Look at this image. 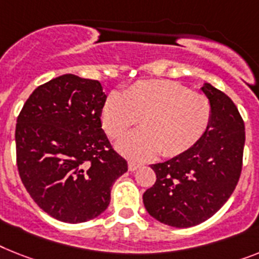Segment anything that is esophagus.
<instances>
[{
  "label": "esophagus",
  "instance_id": "obj_1",
  "mask_svg": "<svg viewBox=\"0 0 259 259\" xmlns=\"http://www.w3.org/2000/svg\"><path fill=\"white\" fill-rule=\"evenodd\" d=\"M138 168H140V164L136 163V161H128V169L131 170V172L136 170Z\"/></svg>",
  "mask_w": 259,
  "mask_h": 259
}]
</instances>
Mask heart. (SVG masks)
Wrapping results in <instances>:
<instances>
[{
  "mask_svg": "<svg viewBox=\"0 0 259 259\" xmlns=\"http://www.w3.org/2000/svg\"><path fill=\"white\" fill-rule=\"evenodd\" d=\"M142 128L117 143V151L134 160H147L161 151L166 157L187 152L210 127L213 107L204 94L192 93L172 80H140L124 94L111 93L100 110L104 131L112 139L139 121Z\"/></svg>",
  "mask_w": 259,
  "mask_h": 259,
  "instance_id": "obj_1",
  "label": "heart"
}]
</instances>
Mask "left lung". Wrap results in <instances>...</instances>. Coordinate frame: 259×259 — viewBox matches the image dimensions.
Segmentation results:
<instances>
[{
    "mask_svg": "<svg viewBox=\"0 0 259 259\" xmlns=\"http://www.w3.org/2000/svg\"><path fill=\"white\" fill-rule=\"evenodd\" d=\"M202 91L213 107L210 127L187 152L152 164L156 183L143 194L149 214L175 228L210 219L236 189L242 170L245 124L229 96L206 83Z\"/></svg>",
    "mask_w": 259,
    "mask_h": 259,
    "instance_id": "obj_1",
    "label": "left lung"
}]
</instances>
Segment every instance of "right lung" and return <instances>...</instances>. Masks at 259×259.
<instances>
[{
	"mask_svg": "<svg viewBox=\"0 0 259 259\" xmlns=\"http://www.w3.org/2000/svg\"><path fill=\"white\" fill-rule=\"evenodd\" d=\"M94 79L65 74L34 90L17 117V168L35 204L68 224L95 219L128 164L102 130Z\"/></svg>",
	"mask_w": 259,
	"mask_h": 259,
	"instance_id": "1",
	"label": "right lung"
}]
</instances>
